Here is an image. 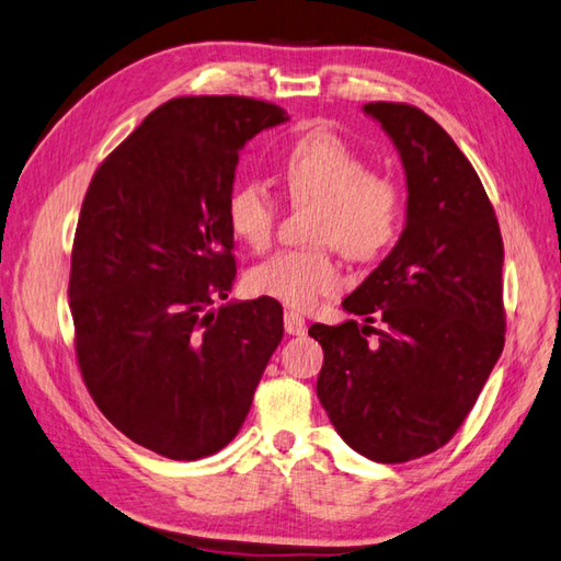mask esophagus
<instances>
[{
    "mask_svg": "<svg viewBox=\"0 0 561 561\" xmlns=\"http://www.w3.org/2000/svg\"><path fill=\"white\" fill-rule=\"evenodd\" d=\"M284 330H286V334H294V336L306 334L304 316H298V312H294V310H286L284 312Z\"/></svg>",
    "mask_w": 561,
    "mask_h": 561,
    "instance_id": "1",
    "label": "esophagus"
}]
</instances>
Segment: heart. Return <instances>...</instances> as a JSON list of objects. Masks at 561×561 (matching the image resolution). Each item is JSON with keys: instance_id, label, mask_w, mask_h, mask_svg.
Segmentation results:
<instances>
[{"instance_id": "obj_1", "label": "heart", "mask_w": 561, "mask_h": 561, "mask_svg": "<svg viewBox=\"0 0 561 561\" xmlns=\"http://www.w3.org/2000/svg\"><path fill=\"white\" fill-rule=\"evenodd\" d=\"M294 203L312 201L320 210L310 249H284L249 270L245 284L255 296L310 310L342 286L334 245L351 260H375L392 245L403 221V195L392 179L368 174V164L342 138L308 134L286 152L279 169ZM277 221V201L260 181H245L229 198V225L237 237L263 251Z\"/></svg>"}]
</instances>
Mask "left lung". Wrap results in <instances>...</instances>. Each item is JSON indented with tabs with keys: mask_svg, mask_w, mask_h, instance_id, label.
Masks as SVG:
<instances>
[{
	"mask_svg": "<svg viewBox=\"0 0 561 561\" xmlns=\"http://www.w3.org/2000/svg\"><path fill=\"white\" fill-rule=\"evenodd\" d=\"M363 114L399 152L407 221L342 301L363 324L316 322L308 334L324 351L316 389L336 433L363 457L401 463L447 445L502 354L504 249L488 193L445 128L411 104L368 102ZM375 317L386 332L368 347Z\"/></svg>",
	"mask_w": 561,
	"mask_h": 561,
	"instance_id": "left-lung-1",
	"label": "left lung"
}]
</instances>
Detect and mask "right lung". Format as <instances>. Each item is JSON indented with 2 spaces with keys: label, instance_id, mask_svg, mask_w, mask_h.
Here are the masks:
<instances>
[{
  "label": "right lung",
  "instance_id": "add662e5",
  "mask_svg": "<svg viewBox=\"0 0 561 561\" xmlns=\"http://www.w3.org/2000/svg\"><path fill=\"white\" fill-rule=\"evenodd\" d=\"M289 122L277 104L176 98L100 164L71 253L76 356L90 397L136 445L174 461L227 447L282 342L275 298L227 301L239 152Z\"/></svg>",
  "mask_w": 561,
  "mask_h": 561
}]
</instances>
